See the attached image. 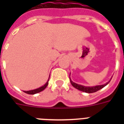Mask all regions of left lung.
I'll return each instance as SVG.
<instances>
[{
  "label": "left lung",
  "instance_id": "8db88e82",
  "mask_svg": "<svg viewBox=\"0 0 124 124\" xmlns=\"http://www.w3.org/2000/svg\"><path fill=\"white\" fill-rule=\"evenodd\" d=\"M112 79V78H111ZM110 79V80H111ZM70 82L71 83L72 86L74 87H75L76 89H77L78 90L84 92V93H95V92L97 91L100 90L102 88H103L104 87L107 85L109 84V83L110 82L109 81V82L106 83V84H102V85H97V86H83V85H81V84H76V83H74L73 81H72V80L70 78Z\"/></svg>",
  "mask_w": 124,
  "mask_h": 124
}]
</instances>
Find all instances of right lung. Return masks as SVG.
<instances>
[{
  "label": "right lung",
  "mask_w": 124,
  "mask_h": 124,
  "mask_svg": "<svg viewBox=\"0 0 124 124\" xmlns=\"http://www.w3.org/2000/svg\"><path fill=\"white\" fill-rule=\"evenodd\" d=\"M49 79H50V77H49L48 79V81H47L46 83L45 84L43 85V86H41V87H40L39 88L35 89H33V90L27 91H23V92H24V93H27V94H37V93H40V92H41L42 91L44 90L45 89L46 87H47L48 84Z\"/></svg>",
  "instance_id": "add662e5"
}]
</instances>
